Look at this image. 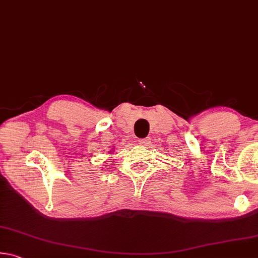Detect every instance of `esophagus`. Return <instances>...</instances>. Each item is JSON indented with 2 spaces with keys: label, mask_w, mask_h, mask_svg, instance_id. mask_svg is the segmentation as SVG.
<instances>
[{
  "label": "esophagus",
  "mask_w": 258,
  "mask_h": 258,
  "mask_svg": "<svg viewBox=\"0 0 258 258\" xmlns=\"http://www.w3.org/2000/svg\"><path fill=\"white\" fill-rule=\"evenodd\" d=\"M148 143H149V139H140L139 140V145L141 147H146Z\"/></svg>",
  "instance_id": "esophagus-1"
}]
</instances>
